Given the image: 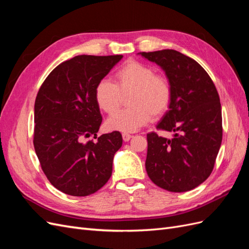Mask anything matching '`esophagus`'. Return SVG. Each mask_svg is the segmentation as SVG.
<instances>
[{
	"instance_id": "esophagus-1",
	"label": "esophagus",
	"mask_w": 249,
	"mask_h": 249,
	"mask_svg": "<svg viewBox=\"0 0 249 249\" xmlns=\"http://www.w3.org/2000/svg\"><path fill=\"white\" fill-rule=\"evenodd\" d=\"M131 138H132V136H131L130 134H127V133H123V139H124V141L127 142V141H129Z\"/></svg>"
}]
</instances>
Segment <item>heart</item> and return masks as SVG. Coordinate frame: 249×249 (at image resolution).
Instances as JSON below:
<instances>
[{"label": "heart", "mask_w": 249, "mask_h": 249, "mask_svg": "<svg viewBox=\"0 0 249 249\" xmlns=\"http://www.w3.org/2000/svg\"><path fill=\"white\" fill-rule=\"evenodd\" d=\"M115 84L101 80L94 89L95 102L107 114H113L122 104L123 95L131 93V108L118 111L106 123L110 131L135 132L150 119L159 118L168 110L172 91L169 81L156 73L152 66L136 60L124 62L114 73Z\"/></svg>", "instance_id": "b5f03b06"}]
</instances>
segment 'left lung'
Instances as JSON below:
<instances>
[{
	"mask_svg": "<svg viewBox=\"0 0 249 249\" xmlns=\"http://www.w3.org/2000/svg\"><path fill=\"white\" fill-rule=\"evenodd\" d=\"M140 55L161 66L172 91L169 110L157 129L173 133V138L147 134L146 172L162 189L192 190L210 177L221 145L219 94L202 66L182 53L162 50Z\"/></svg>",
	"mask_w": 249,
	"mask_h": 249,
	"instance_id": "left-lung-1",
	"label": "left lung"
}]
</instances>
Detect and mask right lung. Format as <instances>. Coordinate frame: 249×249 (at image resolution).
I'll return each instance as SVG.
<instances>
[{
    "mask_svg": "<svg viewBox=\"0 0 249 249\" xmlns=\"http://www.w3.org/2000/svg\"><path fill=\"white\" fill-rule=\"evenodd\" d=\"M122 58L80 55L66 60L51 71L37 93L35 153L50 183L65 194L87 196L112 175L123 137L117 131L96 136L102 115L94 89ZM90 136L98 140L86 142Z\"/></svg>",
    "mask_w": 249,
    "mask_h": 249,
    "instance_id": "obj_1",
    "label": "right lung"
}]
</instances>
